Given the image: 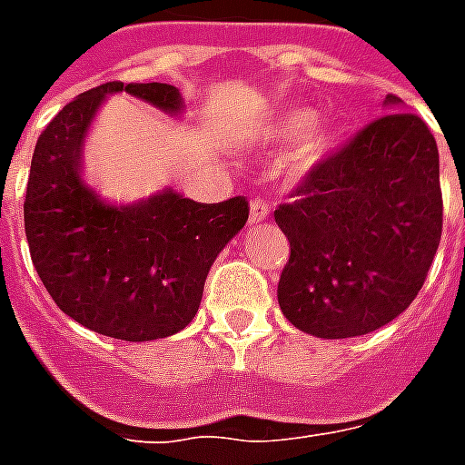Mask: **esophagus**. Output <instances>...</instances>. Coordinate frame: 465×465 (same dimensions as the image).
<instances>
[{
  "label": "esophagus",
  "instance_id": "obj_1",
  "mask_svg": "<svg viewBox=\"0 0 465 465\" xmlns=\"http://www.w3.org/2000/svg\"><path fill=\"white\" fill-rule=\"evenodd\" d=\"M272 213V206L263 202V199H253L252 202V213H249V222L252 223H259L263 222L266 216Z\"/></svg>",
  "mask_w": 465,
  "mask_h": 465
}]
</instances>
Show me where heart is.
<instances>
[{
	"label": "heart",
	"mask_w": 465,
	"mask_h": 465,
	"mask_svg": "<svg viewBox=\"0 0 465 465\" xmlns=\"http://www.w3.org/2000/svg\"><path fill=\"white\" fill-rule=\"evenodd\" d=\"M309 124H312V114L309 112H292V114H286L282 122L276 124V136L279 139H292L296 134H302L309 129ZM326 149V136L322 132H309L302 139V143L296 146V152H293V166L296 169H309L312 163L319 162V156Z\"/></svg>",
	"instance_id": "b5f03b06"
}]
</instances>
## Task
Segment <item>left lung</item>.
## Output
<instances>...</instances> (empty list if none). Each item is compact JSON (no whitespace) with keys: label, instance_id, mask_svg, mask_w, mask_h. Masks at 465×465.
Listing matches in <instances>:
<instances>
[{"label":"left lung","instance_id":"obj_1","mask_svg":"<svg viewBox=\"0 0 465 465\" xmlns=\"http://www.w3.org/2000/svg\"><path fill=\"white\" fill-rule=\"evenodd\" d=\"M292 196L273 219L289 239L279 306L296 329L353 339L409 309L443 229L439 149L420 116L373 119L313 163Z\"/></svg>","mask_w":465,"mask_h":465}]
</instances>
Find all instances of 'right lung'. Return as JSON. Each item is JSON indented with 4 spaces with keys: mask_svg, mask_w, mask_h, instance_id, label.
<instances>
[{
    "mask_svg": "<svg viewBox=\"0 0 465 465\" xmlns=\"http://www.w3.org/2000/svg\"><path fill=\"white\" fill-rule=\"evenodd\" d=\"M112 92L182 109L179 89L162 82H106L69 102L36 139L25 232L36 273L66 316L112 339L152 341L192 323L206 273L249 219V202L199 203L173 192L129 209L99 202L79 179V146Z\"/></svg>",
    "mask_w": 465,
    "mask_h": 465,
    "instance_id": "right-lung-1",
    "label": "right lung"
}]
</instances>
